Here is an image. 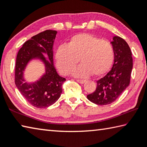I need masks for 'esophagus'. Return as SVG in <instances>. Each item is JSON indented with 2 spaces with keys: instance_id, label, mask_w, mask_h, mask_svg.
Instances as JSON below:
<instances>
[{
  "instance_id": "34e87169",
  "label": "esophagus",
  "mask_w": 147,
  "mask_h": 147,
  "mask_svg": "<svg viewBox=\"0 0 147 147\" xmlns=\"http://www.w3.org/2000/svg\"><path fill=\"white\" fill-rule=\"evenodd\" d=\"M86 81V80H79V79L76 80V82H78L80 83V84H84V83H85Z\"/></svg>"
}]
</instances>
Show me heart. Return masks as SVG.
<instances>
[{"instance_id": "b5f03b06", "label": "heart", "mask_w": 147, "mask_h": 147, "mask_svg": "<svg viewBox=\"0 0 147 147\" xmlns=\"http://www.w3.org/2000/svg\"><path fill=\"white\" fill-rule=\"evenodd\" d=\"M57 65L63 74H70L78 77H88L93 74L100 76L110 69L114 60V49L109 41L101 40L88 34L76 35L67 45H61L56 53Z\"/></svg>"}]
</instances>
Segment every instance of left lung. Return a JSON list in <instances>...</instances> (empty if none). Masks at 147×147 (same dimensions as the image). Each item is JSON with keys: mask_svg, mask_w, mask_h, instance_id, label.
I'll use <instances>...</instances> for the list:
<instances>
[{"mask_svg": "<svg viewBox=\"0 0 147 147\" xmlns=\"http://www.w3.org/2000/svg\"><path fill=\"white\" fill-rule=\"evenodd\" d=\"M111 42L114 49V63L111 71L96 81L97 86L87 98L97 105H108L116 100L129 86L133 59L130 47L126 41L115 36Z\"/></svg>", "mask_w": 147, "mask_h": 147, "instance_id": "8db88e82", "label": "left lung"}]
</instances>
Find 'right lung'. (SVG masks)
<instances>
[{
    "instance_id": "right-lung-1",
    "label": "right lung",
    "mask_w": 147,
    "mask_h": 147,
    "mask_svg": "<svg viewBox=\"0 0 147 147\" xmlns=\"http://www.w3.org/2000/svg\"><path fill=\"white\" fill-rule=\"evenodd\" d=\"M57 32L47 30L26 41L17 55L15 69V84L23 97L38 108L53 105L60 97L62 86L66 79L57 73L53 64V47ZM47 53L50 59L43 56ZM42 59L46 64V73L37 83L28 84L24 82L22 71L26 64L33 58Z\"/></svg>"
}]
</instances>
